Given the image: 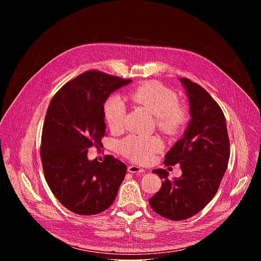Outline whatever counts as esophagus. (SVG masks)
Listing matches in <instances>:
<instances>
[{"label":"esophagus","instance_id":"obj_1","mask_svg":"<svg viewBox=\"0 0 261 261\" xmlns=\"http://www.w3.org/2000/svg\"><path fill=\"white\" fill-rule=\"evenodd\" d=\"M128 171L131 173H138V172H144L145 170L139 166L136 165H129L128 166Z\"/></svg>","mask_w":261,"mask_h":261}]
</instances>
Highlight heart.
I'll use <instances>...</instances> for the list:
<instances>
[{"label":"heart","mask_w":261,"mask_h":261,"mask_svg":"<svg viewBox=\"0 0 261 261\" xmlns=\"http://www.w3.org/2000/svg\"><path fill=\"white\" fill-rule=\"evenodd\" d=\"M128 98L151 111L157 118L160 130L166 134H177L187 124L188 114L178 104L176 94L158 83H147L137 87L128 94ZM104 116L111 131L122 130L126 116L124 101L118 96L110 97L104 105ZM161 147L162 142L157 137L138 135H130L119 144L120 152L124 156L139 163L150 161Z\"/></svg>","instance_id":"obj_1"}]
</instances>
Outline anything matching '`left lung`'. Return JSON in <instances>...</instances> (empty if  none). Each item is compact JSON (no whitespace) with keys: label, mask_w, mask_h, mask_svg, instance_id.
<instances>
[{"label":"left lung","mask_w":261,"mask_h":261,"mask_svg":"<svg viewBox=\"0 0 261 261\" xmlns=\"http://www.w3.org/2000/svg\"><path fill=\"white\" fill-rule=\"evenodd\" d=\"M179 82L189 100L191 120L165 155L164 164H179L181 175L169 179L165 169H154L163 181L148 200L157 214L173 221L196 215L213 199L230 155L226 121L218 103L199 85L188 79Z\"/></svg>","instance_id":"left-lung-1"}]
</instances>
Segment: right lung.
<instances>
[{"label":"right lung","mask_w":261,"mask_h":261,"mask_svg":"<svg viewBox=\"0 0 261 261\" xmlns=\"http://www.w3.org/2000/svg\"><path fill=\"white\" fill-rule=\"evenodd\" d=\"M130 80L92 70L64 85L46 111L41 139L44 176L57 199L79 215H96L117 197L127 166L113 156L88 159L89 147L102 145L104 103Z\"/></svg>","instance_id":"1"}]
</instances>
